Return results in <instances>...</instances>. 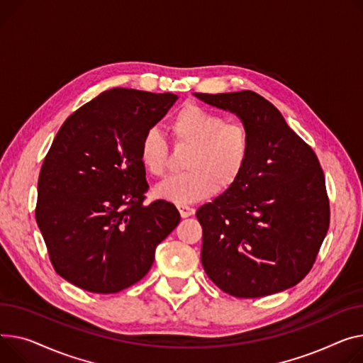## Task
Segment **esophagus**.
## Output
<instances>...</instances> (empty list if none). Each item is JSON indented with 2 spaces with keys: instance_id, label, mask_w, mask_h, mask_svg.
<instances>
[{
  "instance_id": "obj_1",
  "label": "esophagus",
  "mask_w": 363,
  "mask_h": 363,
  "mask_svg": "<svg viewBox=\"0 0 363 363\" xmlns=\"http://www.w3.org/2000/svg\"><path fill=\"white\" fill-rule=\"evenodd\" d=\"M178 210H179L182 217H189V216H192V214L196 213V208H192V207H189L186 204H178Z\"/></svg>"
}]
</instances>
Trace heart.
<instances>
[{
  "label": "heart",
  "mask_w": 363,
  "mask_h": 363,
  "mask_svg": "<svg viewBox=\"0 0 363 363\" xmlns=\"http://www.w3.org/2000/svg\"><path fill=\"white\" fill-rule=\"evenodd\" d=\"M177 147H188L182 167L155 188V196L177 204L206 200L214 192L232 188L242 177L251 156V135L238 121H228L197 104H186L169 125ZM167 144L156 128L143 134L138 157L152 177L167 167Z\"/></svg>",
  "instance_id": "1"
}]
</instances>
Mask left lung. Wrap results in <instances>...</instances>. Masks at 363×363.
Here are the masks:
<instances>
[{"label": "left lung", "mask_w": 363, "mask_h": 363, "mask_svg": "<svg viewBox=\"0 0 363 363\" xmlns=\"http://www.w3.org/2000/svg\"><path fill=\"white\" fill-rule=\"evenodd\" d=\"M196 96L236 113L251 135L242 177L197 210L204 272L236 298L286 291L309 273L330 226L318 157L258 93Z\"/></svg>", "instance_id": "8db88e82"}]
</instances>
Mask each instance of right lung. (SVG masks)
Wrapping results in <instances>:
<instances>
[{
	"label": "right lung",
	"mask_w": 363,
	"mask_h": 363,
	"mask_svg": "<svg viewBox=\"0 0 363 363\" xmlns=\"http://www.w3.org/2000/svg\"><path fill=\"white\" fill-rule=\"evenodd\" d=\"M178 101L172 93L115 87L69 115L45 156L36 222L55 272L93 294H116L146 276L156 247L179 223L149 184L140 140Z\"/></svg>",
	"instance_id": "add662e5"
}]
</instances>
